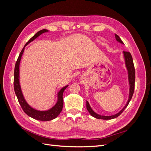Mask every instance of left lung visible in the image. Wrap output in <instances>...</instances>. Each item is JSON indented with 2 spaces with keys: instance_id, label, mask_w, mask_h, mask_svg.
Here are the masks:
<instances>
[{
  "instance_id": "1",
  "label": "left lung",
  "mask_w": 151,
  "mask_h": 151,
  "mask_svg": "<svg viewBox=\"0 0 151 151\" xmlns=\"http://www.w3.org/2000/svg\"><path fill=\"white\" fill-rule=\"evenodd\" d=\"M115 39L118 42H119L122 44H124L123 43L121 39L120 38L119 36L115 34ZM123 57H124V60H125V65L126 67V68L128 72V81H129V99H128V101L126 103V104L124 106L121 110L116 113L115 115H113L110 116H104V115H99V114L96 113L95 111H94L92 108L91 107L90 104L88 101H86V108L88 109L90 115L97 118V119H103V120H111L113 119V118H115L118 117L119 115H120L122 113V112L124 111V109L127 107L128 104H129L130 100L132 98V96H133L134 92V86H135V71L134 68V62H133V59H132V57L130 53L128 52H123Z\"/></svg>"
}]
</instances>
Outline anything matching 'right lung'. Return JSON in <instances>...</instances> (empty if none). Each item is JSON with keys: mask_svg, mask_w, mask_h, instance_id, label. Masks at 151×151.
I'll return each mask as SVG.
<instances>
[{"mask_svg": "<svg viewBox=\"0 0 151 151\" xmlns=\"http://www.w3.org/2000/svg\"><path fill=\"white\" fill-rule=\"evenodd\" d=\"M49 31L47 29H43L42 30H40L37 32L33 37H32L26 44L24 45V48H22L21 52L19 54V57L17 58V60L16 63L15 68H14V91L16 96L17 98L18 101H19L21 108L23 109L24 113L27 115L29 116L34 118L35 120H40V121H50L56 118L62 110L63 105V91L67 88L68 85H67L58 91L57 93V101L56 103L55 104L54 106H53L51 108H50L47 110L45 111H41L38 110L31 107L30 105L27 103L26 99L24 97V95L22 94L21 87L20 85V79H19V66H20V62L21 60V57L22 56V54L24 53L25 47L28 45L29 43L33 42L36 38H37L39 36L44 33H47Z\"/></svg>", "mask_w": 151, "mask_h": 151, "instance_id": "1", "label": "right lung"}]
</instances>
